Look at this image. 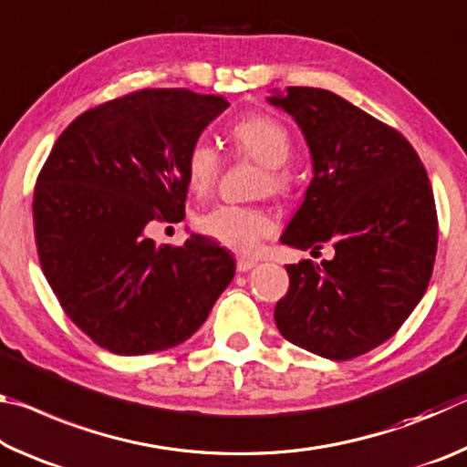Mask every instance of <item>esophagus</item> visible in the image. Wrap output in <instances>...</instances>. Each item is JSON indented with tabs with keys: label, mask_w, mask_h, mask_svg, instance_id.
<instances>
[{
	"label": "esophagus",
	"mask_w": 467,
	"mask_h": 467,
	"mask_svg": "<svg viewBox=\"0 0 467 467\" xmlns=\"http://www.w3.org/2000/svg\"><path fill=\"white\" fill-rule=\"evenodd\" d=\"M251 267H255V262H253V259L236 257V272H249Z\"/></svg>",
	"instance_id": "obj_1"
}]
</instances>
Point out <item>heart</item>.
<instances>
[{"label":"heart","mask_w":467,"mask_h":467,"mask_svg":"<svg viewBox=\"0 0 467 467\" xmlns=\"http://www.w3.org/2000/svg\"><path fill=\"white\" fill-rule=\"evenodd\" d=\"M231 154L259 164L253 177V195L284 197L295 187L288 167L292 136L286 125L267 113H251L236 119L226 130ZM223 172V158L205 140H195L185 154V181L189 192L205 195ZM195 228L203 236L236 253H251L265 236L275 231L274 218L262 205L218 203L195 218Z\"/></svg>","instance_id":"b5f03b06"}]
</instances>
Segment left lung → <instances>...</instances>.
I'll use <instances>...</instances> for the list:
<instances>
[{"label":"left lung","mask_w":467,"mask_h":467,"mask_svg":"<svg viewBox=\"0 0 467 467\" xmlns=\"http://www.w3.org/2000/svg\"><path fill=\"white\" fill-rule=\"evenodd\" d=\"M270 102L295 117L315 172L282 243L334 249L321 264L286 265L275 326L317 357L357 358L404 326L431 282L439 223L429 175L398 130L334 92L288 86Z\"/></svg>","instance_id":"1"}]
</instances>
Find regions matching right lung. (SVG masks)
<instances>
[{"label": "right lung", "instance_id": "1", "mask_svg": "<svg viewBox=\"0 0 467 467\" xmlns=\"http://www.w3.org/2000/svg\"><path fill=\"white\" fill-rule=\"evenodd\" d=\"M228 100L144 88L86 110L36 177L38 262L61 309L123 357L192 337L234 275L233 255L192 234L156 244L154 223L185 218V154Z\"/></svg>", "mask_w": 467, "mask_h": 467}]
</instances>
